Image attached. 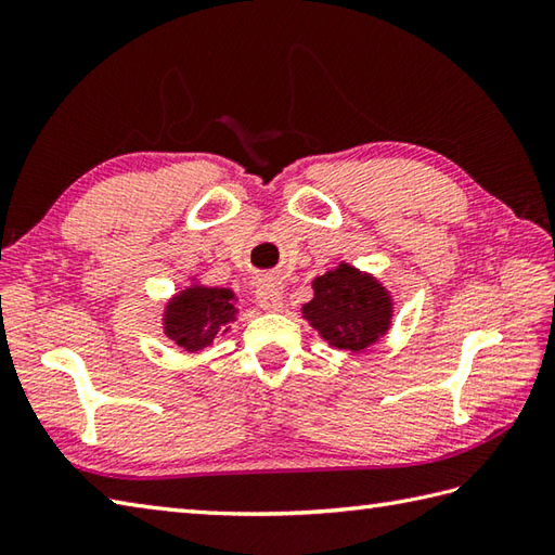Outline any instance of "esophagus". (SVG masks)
I'll list each match as a JSON object with an SVG mask.
<instances>
[{"label": "esophagus", "mask_w": 555, "mask_h": 555, "mask_svg": "<svg viewBox=\"0 0 555 555\" xmlns=\"http://www.w3.org/2000/svg\"><path fill=\"white\" fill-rule=\"evenodd\" d=\"M255 300L262 310L276 312L281 305H284V291H281L274 281H262V284H259L255 291Z\"/></svg>", "instance_id": "34e87169"}]
</instances>
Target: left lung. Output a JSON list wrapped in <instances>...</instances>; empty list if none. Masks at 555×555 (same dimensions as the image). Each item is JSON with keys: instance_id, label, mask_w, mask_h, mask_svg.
Listing matches in <instances>:
<instances>
[{"instance_id": "8db88e82", "label": "left lung", "mask_w": 555, "mask_h": 555, "mask_svg": "<svg viewBox=\"0 0 555 555\" xmlns=\"http://www.w3.org/2000/svg\"><path fill=\"white\" fill-rule=\"evenodd\" d=\"M302 314L334 348L358 352L386 334L391 300L372 276L340 264L314 279V298L305 305Z\"/></svg>"}]
</instances>
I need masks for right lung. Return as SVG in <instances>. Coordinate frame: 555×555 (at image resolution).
<instances>
[{
  "label": "right lung",
  "mask_w": 555,
  "mask_h": 555,
  "mask_svg": "<svg viewBox=\"0 0 555 555\" xmlns=\"http://www.w3.org/2000/svg\"><path fill=\"white\" fill-rule=\"evenodd\" d=\"M233 293L227 288H188L169 305L167 336L185 350L211 344L223 324L233 320Z\"/></svg>",
  "instance_id": "1"
}]
</instances>
